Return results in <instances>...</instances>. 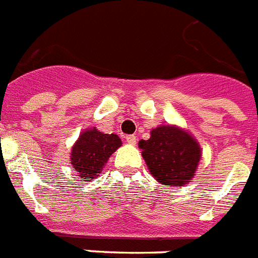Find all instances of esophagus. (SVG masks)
<instances>
[{
    "instance_id": "1",
    "label": "esophagus",
    "mask_w": 258,
    "mask_h": 258,
    "mask_svg": "<svg viewBox=\"0 0 258 258\" xmlns=\"http://www.w3.org/2000/svg\"><path fill=\"white\" fill-rule=\"evenodd\" d=\"M126 142L129 144V145H136V142H137V137L136 136H126Z\"/></svg>"
}]
</instances>
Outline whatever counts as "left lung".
I'll return each mask as SVG.
<instances>
[{"instance_id":"1","label":"left lung","mask_w":258,"mask_h":258,"mask_svg":"<svg viewBox=\"0 0 258 258\" xmlns=\"http://www.w3.org/2000/svg\"><path fill=\"white\" fill-rule=\"evenodd\" d=\"M150 174L164 185L182 186L195 176L201 148L187 132L161 125L150 132L149 140L139 142Z\"/></svg>"}]
</instances>
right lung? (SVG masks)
Returning <instances> with one entry per match:
<instances>
[{"instance_id": "1", "label": "right lung", "mask_w": 258, "mask_h": 258, "mask_svg": "<svg viewBox=\"0 0 258 258\" xmlns=\"http://www.w3.org/2000/svg\"><path fill=\"white\" fill-rule=\"evenodd\" d=\"M121 144V139L114 133L105 135L94 127L82 132L72 148L71 161L74 172L82 181L93 180Z\"/></svg>"}]
</instances>
